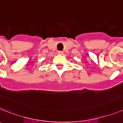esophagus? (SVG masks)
I'll list each match as a JSON object with an SVG mask.
<instances>
[{
    "instance_id": "esophagus-1",
    "label": "esophagus",
    "mask_w": 123,
    "mask_h": 123,
    "mask_svg": "<svg viewBox=\"0 0 123 123\" xmlns=\"http://www.w3.org/2000/svg\"><path fill=\"white\" fill-rule=\"evenodd\" d=\"M58 55H63V52L62 51H58Z\"/></svg>"
}]
</instances>
